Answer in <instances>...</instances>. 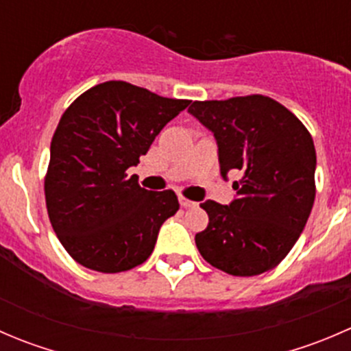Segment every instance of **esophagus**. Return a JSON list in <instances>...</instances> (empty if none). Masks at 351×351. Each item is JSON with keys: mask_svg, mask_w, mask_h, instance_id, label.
Listing matches in <instances>:
<instances>
[{"mask_svg": "<svg viewBox=\"0 0 351 351\" xmlns=\"http://www.w3.org/2000/svg\"><path fill=\"white\" fill-rule=\"evenodd\" d=\"M180 200V205H182V207H185V208H189V207H195V202H192V200H189V198H185V197H180L178 198Z\"/></svg>", "mask_w": 351, "mask_h": 351, "instance_id": "34e87169", "label": "esophagus"}]
</instances>
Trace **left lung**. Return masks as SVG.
<instances>
[{
    "label": "left lung",
    "instance_id": "1",
    "mask_svg": "<svg viewBox=\"0 0 351 351\" xmlns=\"http://www.w3.org/2000/svg\"><path fill=\"white\" fill-rule=\"evenodd\" d=\"M189 112L214 134L222 178L241 173L231 204H200L208 226L195 236L198 251L234 277L271 270L292 250L313 210V137L290 110L263 95L193 101Z\"/></svg>",
    "mask_w": 351,
    "mask_h": 351
}]
</instances>
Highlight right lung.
Returning a JSON list of instances; mask_svg holds the SVG:
<instances>
[{"label":"right lung","instance_id":"right-lung-1","mask_svg":"<svg viewBox=\"0 0 351 351\" xmlns=\"http://www.w3.org/2000/svg\"><path fill=\"white\" fill-rule=\"evenodd\" d=\"M190 105L125 81L84 91L51 143L45 204L59 241L83 267L119 274L151 256L159 228L180 208L173 190L127 176L162 127Z\"/></svg>","mask_w":351,"mask_h":351}]
</instances>
